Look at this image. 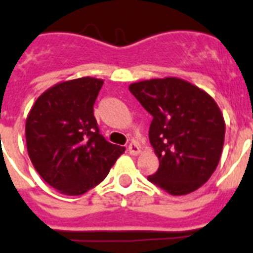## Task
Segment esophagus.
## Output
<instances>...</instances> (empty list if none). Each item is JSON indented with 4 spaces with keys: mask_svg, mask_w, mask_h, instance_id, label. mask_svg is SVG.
Here are the masks:
<instances>
[{
    "mask_svg": "<svg viewBox=\"0 0 253 253\" xmlns=\"http://www.w3.org/2000/svg\"><path fill=\"white\" fill-rule=\"evenodd\" d=\"M128 151L131 155H139L141 149H140V146L136 144V142H131V144L128 145Z\"/></svg>",
    "mask_w": 253,
    "mask_h": 253,
    "instance_id": "34e87169",
    "label": "esophagus"
}]
</instances>
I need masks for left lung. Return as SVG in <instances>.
<instances>
[{"label":"left lung","mask_w":253,"mask_h":253,"mask_svg":"<svg viewBox=\"0 0 253 253\" xmlns=\"http://www.w3.org/2000/svg\"><path fill=\"white\" fill-rule=\"evenodd\" d=\"M128 89L153 116L149 139L159 168L149 181L173 196L201 187L218 167L225 136L212 96L173 76L137 81Z\"/></svg>","instance_id":"1"}]
</instances>
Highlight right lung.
<instances>
[{
    "label": "right lung",
    "instance_id": "obj_1",
    "mask_svg": "<svg viewBox=\"0 0 253 253\" xmlns=\"http://www.w3.org/2000/svg\"><path fill=\"white\" fill-rule=\"evenodd\" d=\"M103 83L90 76L57 83L38 96L26 117V149L35 170L67 196L99 184L125 153L100 135L94 117Z\"/></svg>",
    "mask_w": 253,
    "mask_h": 253
}]
</instances>
